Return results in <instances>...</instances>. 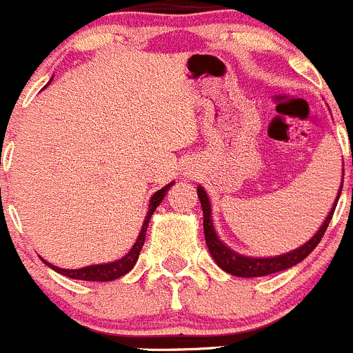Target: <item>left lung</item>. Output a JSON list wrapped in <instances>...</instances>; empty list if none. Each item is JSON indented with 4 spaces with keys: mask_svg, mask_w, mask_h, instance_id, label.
Returning a JSON list of instances; mask_svg holds the SVG:
<instances>
[{
    "mask_svg": "<svg viewBox=\"0 0 353 353\" xmlns=\"http://www.w3.org/2000/svg\"><path fill=\"white\" fill-rule=\"evenodd\" d=\"M341 187H343V182H341ZM341 187L340 192H338L336 201H334L333 208L325 216L324 223L319 227L317 232L312 236V239H308L303 246L296 248L293 251H288L284 254H277V256H246V254H241L237 251L230 250L223 241H220L218 234L214 232V225H213V218H211V203L208 199V194L203 187H197V196H199L201 201V208H203V214H204V239H206L208 250H210L211 256L213 260L216 261L218 267L221 270H225L227 274L237 275V277H263V275L268 274H275V272L286 270V268L294 267L296 263H300L301 260L308 256L312 251L315 250L319 243H321L322 236H324L325 229H327V225H330L331 218H333L334 208H336L338 199H340L341 194Z\"/></svg>",
    "mask_w": 353,
    "mask_h": 353,
    "instance_id": "obj_1",
    "label": "left lung"
}]
</instances>
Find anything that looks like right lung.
<instances>
[{
	"instance_id": "add662e5",
	"label": "right lung",
	"mask_w": 353,
	"mask_h": 353,
	"mask_svg": "<svg viewBox=\"0 0 353 353\" xmlns=\"http://www.w3.org/2000/svg\"><path fill=\"white\" fill-rule=\"evenodd\" d=\"M171 185H173V182L168 183V185H164L163 189H159L157 192L152 194V197H150V201H149V211H147L145 220H143V223H142V230H140L139 237H137V241H135V244L132 246V250L124 254L123 258H119V260L109 261V263L88 265V267H83V268H60V267H55L53 263H48V261L43 260V258L41 260L45 261V265H48L52 270L59 272V274L65 275V277H70V279L93 281V283H107V281L119 279V277H123L124 274H128V272L135 267L137 260H139L140 250H142L143 243H145V232H147V227H149L150 216H152V213L156 211V208L161 204V201L166 197L168 190H170Z\"/></svg>"
}]
</instances>
